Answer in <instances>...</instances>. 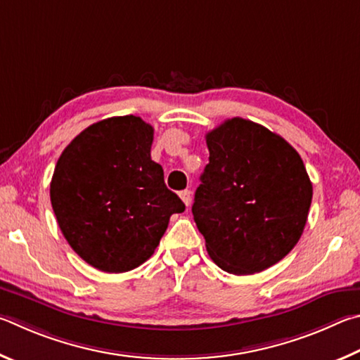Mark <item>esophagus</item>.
<instances>
[{"label": "esophagus", "instance_id": "obj_1", "mask_svg": "<svg viewBox=\"0 0 360 360\" xmlns=\"http://www.w3.org/2000/svg\"><path fill=\"white\" fill-rule=\"evenodd\" d=\"M180 198H181V200H184L186 207L191 204V191H190V190H184V191H180Z\"/></svg>", "mask_w": 360, "mask_h": 360}]
</instances>
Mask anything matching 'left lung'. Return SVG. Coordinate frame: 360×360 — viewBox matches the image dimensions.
I'll list each match as a JSON object with an SVG mask.
<instances>
[{
	"label": "left lung",
	"mask_w": 360,
	"mask_h": 360,
	"mask_svg": "<svg viewBox=\"0 0 360 360\" xmlns=\"http://www.w3.org/2000/svg\"><path fill=\"white\" fill-rule=\"evenodd\" d=\"M205 141L209 164L191 210L207 253L228 274L262 272L304 232L313 198L304 161L281 136L240 117Z\"/></svg>",
	"instance_id": "obj_1"
}]
</instances>
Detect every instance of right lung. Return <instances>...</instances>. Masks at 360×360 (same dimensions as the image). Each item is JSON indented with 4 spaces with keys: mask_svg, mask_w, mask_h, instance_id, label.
<instances>
[{
    "mask_svg": "<svg viewBox=\"0 0 360 360\" xmlns=\"http://www.w3.org/2000/svg\"><path fill=\"white\" fill-rule=\"evenodd\" d=\"M153 128L141 117L101 120L63 150L50 200L63 236L91 267L128 272L155 253L185 204L151 161Z\"/></svg>",
    "mask_w": 360,
    "mask_h": 360,
    "instance_id": "add662e5",
    "label": "right lung"
}]
</instances>
